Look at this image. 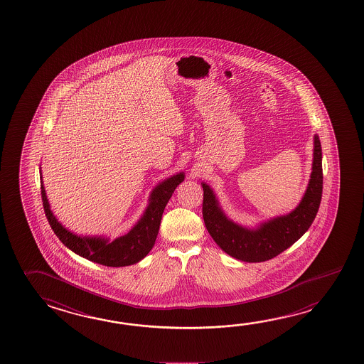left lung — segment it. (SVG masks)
I'll return each instance as SVG.
<instances>
[{
  "instance_id": "8db88e82",
  "label": "left lung",
  "mask_w": 364,
  "mask_h": 364,
  "mask_svg": "<svg viewBox=\"0 0 364 364\" xmlns=\"http://www.w3.org/2000/svg\"><path fill=\"white\" fill-rule=\"evenodd\" d=\"M312 173L306 193L295 210L269 218L257 228H245L225 215L210 185L203 188V220L212 239L225 253L239 261L264 262L282 253L304 235L318 212L322 198V149L314 135Z\"/></svg>"
}]
</instances>
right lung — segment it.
Instances as JSON below:
<instances>
[{
	"label": "right lung",
	"instance_id": "1",
	"mask_svg": "<svg viewBox=\"0 0 364 364\" xmlns=\"http://www.w3.org/2000/svg\"><path fill=\"white\" fill-rule=\"evenodd\" d=\"M41 173V194L46 217L51 225L53 232L64 244L77 255L96 262L107 267H124L141 261L154 248L156 237L160 230L161 218L168 199L176 186L184 181V173H176L161 181L149 196V203L138 223L127 234L109 240L105 236H82L71 232L64 225L58 223L52 213L51 207L46 196V189Z\"/></svg>",
	"mask_w": 364,
	"mask_h": 364
}]
</instances>
